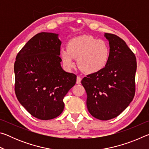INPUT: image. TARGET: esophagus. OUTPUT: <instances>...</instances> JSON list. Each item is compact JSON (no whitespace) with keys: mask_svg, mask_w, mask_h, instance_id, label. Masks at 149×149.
I'll list each match as a JSON object with an SVG mask.
<instances>
[{"mask_svg":"<svg viewBox=\"0 0 149 149\" xmlns=\"http://www.w3.org/2000/svg\"><path fill=\"white\" fill-rule=\"evenodd\" d=\"M81 78L79 76L77 77V81H76V84H81Z\"/></svg>","mask_w":149,"mask_h":149,"instance_id":"obj_1","label":"esophagus"}]
</instances>
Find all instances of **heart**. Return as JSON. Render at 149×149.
Returning <instances> with one entry per match:
<instances>
[{
	"label": "heart",
	"mask_w": 149,
	"mask_h": 149,
	"mask_svg": "<svg viewBox=\"0 0 149 149\" xmlns=\"http://www.w3.org/2000/svg\"><path fill=\"white\" fill-rule=\"evenodd\" d=\"M63 64L67 69L74 67V58L83 72L87 74L101 71L110 58V47L107 42L89 35H81L72 39L67 49L60 50Z\"/></svg>",
	"instance_id": "b5f03b06"
}]
</instances>
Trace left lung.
Listing matches in <instances>:
<instances>
[{
	"label": "left lung",
	"mask_w": 149,
	"mask_h": 149,
	"mask_svg": "<svg viewBox=\"0 0 149 149\" xmlns=\"http://www.w3.org/2000/svg\"><path fill=\"white\" fill-rule=\"evenodd\" d=\"M104 37L110 46L107 65L81 80L87 95V109L100 120L117 117L132 101L137 70L136 57L125 42L114 34L105 33Z\"/></svg>",
	"instance_id": "1"
}]
</instances>
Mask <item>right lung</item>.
Listing matches in <instances>:
<instances>
[{
    "mask_svg": "<svg viewBox=\"0 0 149 149\" xmlns=\"http://www.w3.org/2000/svg\"><path fill=\"white\" fill-rule=\"evenodd\" d=\"M58 34L41 32L25 45L14 63L15 93L27 112L40 120H51L64 108L65 95L75 85L76 75L62 68Z\"/></svg>",
    "mask_w": 149,
    "mask_h": 149,
    "instance_id": "obj_1",
    "label": "right lung"
}]
</instances>
